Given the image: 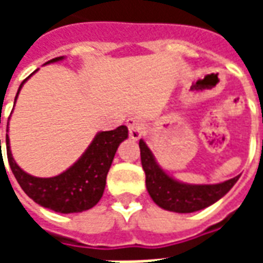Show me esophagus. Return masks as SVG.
<instances>
[{
  "instance_id": "1",
  "label": "esophagus",
  "mask_w": 263,
  "mask_h": 263,
  "mask_svg": "<svg viewBox=\"0 0 263 263\" xmlns=\"http://www.w3.org/2000/svg\"><path fill=\"white\" fill-rule=\"evenodd\" d=\"M126 126L129 129V137L132 139H139L145 132V124L139 117H129L126 120Z\"/></svg>"
}]
</instances>
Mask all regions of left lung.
Listing matches in <instances>:
<instances>
[{
	"instance_id": "8db88e82",
	"label": "left lung",
	"mask_w": 263,
	"mask_h": 263,
	"mask_svg": "<svg viewBox=\"0 0 263 263\" xmlns=\"http://www.w3.org/2000/svg\"><path fill=\"white\" fill-rule=\"evenodd\" d=\"M139 149L149 196L159 207L169 211L193 213L205 209L226 196L239 179L235 176L218 184H184L169 177L160 169L142 139L139 141Z\"/></svg>"
}]
</instances>
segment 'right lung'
I'll return each mask as SVG.
<instances>
[{
  "mask_svg": "<svg viewBox=\"0 0 263 263\" xmlns=\"http://www.w3.org/2000/svg\"><path fill=\"white\" fill-rule=\"evenodd\" d=\"M60 59L62 58H54L50 62H58ZM25 81L26 79L22 81V84ZM126 138L128 128L125 125L118 126L114 131L100 132L74 165L59 176L48 179L31 176L15 163L9 151L8 135L7 156L16 182L35 203L63 214L81 213L94 207L103 197L107 173L111 167L117 148Z\"/></svg>",
  "mask_w": 263,
  "mask_h": 263,
  "instance_id": "add662e5",
  "label": "right lung"
}]
</instances>
